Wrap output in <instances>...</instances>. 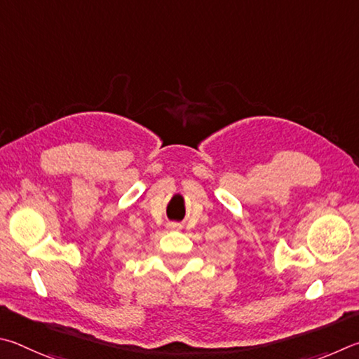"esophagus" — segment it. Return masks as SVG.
I'll use <instances>...</instances> for the list:
<instances>
[{
    "label": "esophagus",
    "mask_w": 359,
    "mask_h": 359,
    "mask_svg": "<svg viewBox=\"0 0 359 359\" xmlns=\"http://www.w3.org/2000/svg\"><path fill=\"white\" fill-rule=\"evenodd\" d=\"M168 229L180 230V229H181V224H180V222H170V224H168Z\"/></svg>",
    "instance_id": "obj_1"
}]
</instances>
